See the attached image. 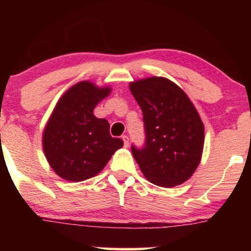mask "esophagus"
Wrapping results in <instances>:
<instances>
[{
    "mask_svg": "<svg viewBox=\"0 0 251 251\" xmlns=\"http://www.w3.org/2000/svg\"><path fill=\"white\" fill-rule=\"evenodd\" d=\"M122 139L124 140V146H125V148H128V137L127 135H123Z\"/></svg>",
    "mask_w": 251,
    "mask_h": 251,
    "instance_id": "esophagus-1",
    "label": "esophagus"
}]
</instances>
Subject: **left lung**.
Masks as SVG:
<instances>
[{
	"instance_id": "left-lung-1",
	"label": "left lung",
	"mask_w": 251,
	"mask_h": 251,
	"mask_svg": "<svg viewBox=\"0 0 251 251\" xmlns=\"http://www.w3.org/2000/svg\"><path fill=\"white\" fill-rule=\"evenodd\" d=\"M143 111L145 144L132 154L145 178L172 188L194 175L204 146V125L185 92L171 80L151 76L129 83Z\"/></svg>"
}]
</instances>
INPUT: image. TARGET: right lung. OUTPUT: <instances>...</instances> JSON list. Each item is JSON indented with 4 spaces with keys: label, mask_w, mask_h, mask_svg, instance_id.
Segmentation results:
<instances>
[{
    "label": "right lung",
    "mask_w": 251,
    "mask_h": 251,
    "mask_svg": "<svg viewBox=\"0 0 251 251\" xmlns=\"http://www.w3.org/2000/svg\"><path fill=\"white\" fill-rule=\"evenodd\" d=\"M109 93L111 87L80 81L67 89L54 107L43 129L42 145L50 168L63 179L82 181L94 177L123 148V140L109 134L107 120L93 114Z\"/></svg>",
    "instance_id": "1"
}]
</instances>
